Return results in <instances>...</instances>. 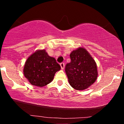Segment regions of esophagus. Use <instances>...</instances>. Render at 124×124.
<instances>
[{
	"instance_id": "1",
	"label": "esophagus",
	"mask_w": 124,
	"mask_h": 124,
	"mask_svg": "<svg viewBox=\"0 0 124 124\" xmlns=\"http://www.w3.org/2000/svg\"><path fill=\"white\" fill-rule=\"evenodd\" d=\"M60 65H61V69H63L64 67H65V64H64L63 62H62V63H61Z\"/></svg>"
}]
</instances>
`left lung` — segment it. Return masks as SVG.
I'll return each instance as SVG.
<instances>
[{
    "label": "left lung",
    "mask_w": 124,
    "mask_h": 124,
    "mask_svg": "<svg viewBox=\"0 0 124 124\" xmlns=\"http://www.w3.org/2000/svg\"><path fill=\"white\" fill-rule=\"evenodd\" d=\"M70 62L65 66L69 84L73 89L83 90L95 82L98 76L96 63L86 49L79 48L70 54Z\"/></svg>",
    "instance_id": "left-lung-1"
}]
</instances>
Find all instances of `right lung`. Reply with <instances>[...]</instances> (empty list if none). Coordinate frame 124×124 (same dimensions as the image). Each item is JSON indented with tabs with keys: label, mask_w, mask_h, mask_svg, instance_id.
Here are the masks:
<instances>
[{
	"label": "right lung",
	"mask_w": 124,
	"mask_h": 124,
	"mask_svg": "<svg viewBox=\"0 0 124 124\" xmlns=\"http://www.w3.org/2000/svg\"><path fill=\"white\" fill-rule=\"evenodd\" d=\"M60 69V65L56 59L42 49L36 51L28 57L23 72L31 85L43 87L52 82L55 73Z\"/></svg>",
	"instance_id": "right-lung-1"
}]
</instances>
